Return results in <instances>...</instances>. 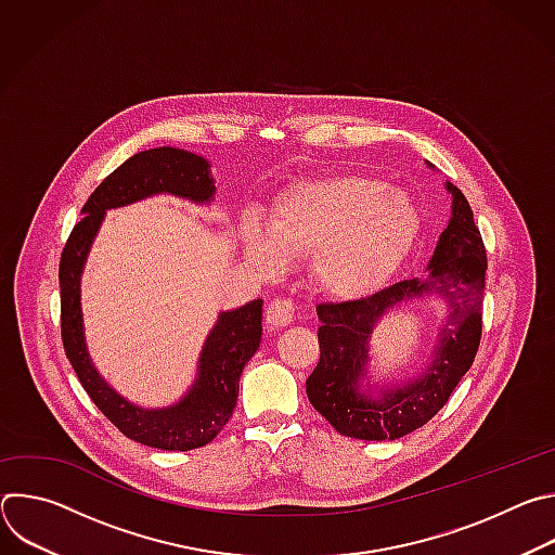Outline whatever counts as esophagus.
Masks as SVG:
<instances>
[{
  "instance_id": "1",
  "label": "esophagus",
  "mask_w": 555,
  "mask_h": 555,
  "mask_svg": "<svg viewBox=\"0 0 555 555\" xmlns=\"http://www.w3.org/2000/svg\"><path fill=\"white\" fill-rule=\"evenodd\" d=\"M294 321V305L289 298H274L266 307V323L272 327H285Z\"/></svg>"
}]
</instances>
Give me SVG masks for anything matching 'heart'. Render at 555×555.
<instances>
[{
    "mask_svg": "<svg viewBox=\"0 0 555 555\" xmlns=\"http://www.w3.org/2000/svg\"><path fill=\"white\" fill-rule=\"evenodd\" d=\"M420 230V212L402 191L362 176L305 180L283 191L270 232L246 228V250L268 274L309 257V274L334 298L375 292L398 270Z\"/></svg>",
    "mask_w": 555,
    "mask_h": 555,
    "instance_id": "1",
    "label": "heart"
}]
</instances>
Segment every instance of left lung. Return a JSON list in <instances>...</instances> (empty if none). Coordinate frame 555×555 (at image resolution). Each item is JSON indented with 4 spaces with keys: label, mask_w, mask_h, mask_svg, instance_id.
I'll use <instances>...</instances> for the list:
<instances>
[{
    "label": "left lung",
    "mask_w": 555,
    "mask_h": 555,
    "mask_svg": "<svg viewBox=\"0 0 555 555\" xmlns=\"http://www.w3.org/2000/svg\"><path fill=\"white\" fill-rule=\"evenodd\" d=\"M446 189L452 195V217L426 279L400 281L369 298L315 307L321 360L307 377V398L345 437L384 441L422 428L446 406L479 351L488 255L465 195L450 182ZM430 295L447 302L449 319L429 369L402 387L383 389L377 399L362 393L359 379L365 376L367 338L376 321L392 306Z\"/></svg>",
    "instance_id": "8db88e82"
}]
</instances>
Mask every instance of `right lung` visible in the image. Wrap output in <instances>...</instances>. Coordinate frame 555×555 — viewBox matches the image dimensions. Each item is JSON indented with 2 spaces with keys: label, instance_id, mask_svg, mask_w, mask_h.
Masks as SVG:
<instances>
[{
  "label": "right lung",
  "instance_id": "obj_1",
  "mask_svg": "<svg viewBox=\"0 0 555 555\" xmlns=\"http://www.w3.org/2000/svg\"><path fill=\"white\" fill-rule=\"evenodd\" d=\"M160 193L208 204L215 195L208 160L184 149L157 146L131 155L96 186L61 253V338L65 356L92 402L125 437L149 448L184 452L210 443L232 417L242 371L261 345L263 300L257 298L219 313L204 343L197 377L173 406L140 409L99 375L86 347L81 313V272L88 253L109 208Z\"/></svg>",
  "mask_w": 555,
  "mask_h": 555
}]
</instances>
